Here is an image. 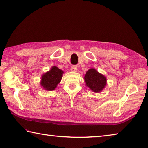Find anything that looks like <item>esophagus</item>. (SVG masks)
Here are the masks:
<instances>
[{"mask_svg":"<svg viewBox=\"0 0 148 148\" xmlns=\"http://www.w3.org/2000/svg\"><path fill=\"white\" fill-rule=\"evenodd\" d=\"M71 71L72 72H77V67L76 65H72V67H71Z\"/></svg>","mask_w":148,"mask_h":148,"instance_id":"1","label":"esophagus"}]
</instances>
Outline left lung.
<instances>
[{
    "instance_id": "left-lung-1",
    "label": "left lung",
    "mask_w": 148,
    "mask_h": 148,
    "mask_svg": "<svg viewBox=\"0 0 148 148\" xmlns=\"http://www.w3.org/2000/svg\"><path fill=\"white\" fill-rule=\"evenodd\" d=\"M84 81L86 86L95 93L101 92L106 85V77L99 73L95 69H90L86 72Z\"/></svg>"
}]
</instances>
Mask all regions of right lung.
<instances>
[{
  "mask_svg": "<svg viewBox=\"0 0 148 148\" xmlns=\"http://www.w3.org/2000/svg\"><path fill=\"white\" fill-rule=\"evenodd\" d=\"M63 73L62 70L54 66L49 72L42 75L40 84L46 90H54L60 82Z\"/></svg>",
  "mask_w": 148,
  "mask_h": 148,
  "instance_id": "right-lung-1",
  "label": "right lung"
}]
</instances>
